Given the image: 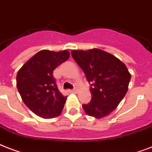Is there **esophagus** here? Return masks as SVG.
<instances>
[{
    "mask_svg": "<svg viewBox=\"0 0 152 152\" xmlns=\"http://www.w3.org/2000/svg\"><path fill=\"white\" fill-rule=\"evenodd\" d=\"M71 93H77V90L76 89H74V90H71V91H69Z\"/></svg>",
    "mask_w": 152,
    "mask_h": 152,
    "instance_id": "esophagus-1",
    "label": "esophagus"
}]
</instances>
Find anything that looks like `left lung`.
<instances>
[{
  "instance_id": "1",
  "label": "left lung",
  "mask_w": 152,
  "mask_h": 152,
  "mask_svg": "<svg viewBox=\"0 0 152 152\" xmlns=\"http://www.w3.org/2000/svg\"><path fill=\"white\" fill-rule=\"evenodd\" d=\"M72 56L91 83V101L83 104L88 115L102 119L118 107L128 91L131 75L123 62L101 49L73 50Z\"/></svg>"
}]
</instances>
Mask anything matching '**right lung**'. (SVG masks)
<instances>
[{
  "label": "right lung",
  "instance_id": "right-lung-1",
  "mask_svg": "<svg viewBox=\"0 0 152 152\" xmlns=\"http://www.w3.org/2000/svg\"><path fill=\"white\" fill-rule=\"evenodd\" d=\"M69 58L68 50H42L22 66L16 76V86L23 102L32 112L44 119L61 113L67 97L57 87L53 71Z\"/></svg>",
  "mask_w": 152,
  "mask_h": 152
}]
</instances>
